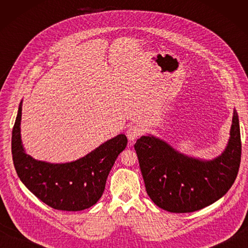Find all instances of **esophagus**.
Returning a JSON list of instances; mask_svg holds the SVG:
<instances>
[{"instance_id":"34e87169","label":"esophagus","mask_w":248,"mask_h":248,"mask_svg":"<svg viewBox=\"0 0 248 248\" xmlns=\"http://www.w3.org/2000/svg\"><path fill=\"white\" fill-rule=\"evenodd\" d=\"M143 134V128L140 124H133L130 125L127 130V136L130 141H134L136 139Z\"/></svg>"}]
</instances>
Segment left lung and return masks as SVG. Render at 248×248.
<instances>
[{"instance_id": "left-lung-1", "label": "left lung", "mask_w": 248, "mask_h": 248, "mask_svg": "<svg viewBox=\"0 0 248 248\" xmlns=\"http://www.w3.org/2000/svg\"><path fill=\"white\" fill-rule=\"evenodd\" d=\"M134 149L147 194L157 207L172 213L198 211L223 197L238 175L242 150L238 114L233 113L227 148L213 161L184 156L154 136H141Z\"/></svg>"}]
</instances>
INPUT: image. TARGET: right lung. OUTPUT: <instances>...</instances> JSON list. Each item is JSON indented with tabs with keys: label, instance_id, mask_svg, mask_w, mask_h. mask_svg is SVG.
<instances>
[{
	"label": "right lung",
	"instance_id": "add662e5",
	"mask_svg": "<svg viewBox=\"0 0 248 248\" xmlns=\"http://www.w3.org/2000/svg\"><path fill=\"white\" fill-rule=\"evenodd\" d=\"M19 107L13 128L12 154L20 180L41 202L62 211H81L102 196L105 182L118 155L128 144L124 134L105 141L76 162L50 164L31 157L21 144Z\"/></svg>",
	"mask_w": 248,
	"mask_h": 248
}]
</instances>
